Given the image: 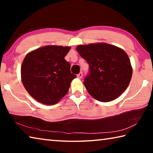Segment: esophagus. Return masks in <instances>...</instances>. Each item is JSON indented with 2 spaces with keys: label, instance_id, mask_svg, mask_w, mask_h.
<instances>
[{
  "label": "esophagus",
  "instance_id": "esophagus-1",
  "mask_svg": "<svg viewBox=\"0 0 153 153\" xmlns=\"http://www.w3.org/2000/svg\"><path fill=\"white\" fill-rule=\"evenodd\" d=\"M82 76H83L82 72H80V73L78 75H77V77H78V78H79V79H81L82 77Z\"/></svg>",
  "mask_w": 153,
  "mask_h": 153
}]
</instances>
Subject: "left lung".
<instances>
[{
    "label": "left lung",
    "instance_id": "obj_1",
    "mask_svg": "<svg viewBox=\"0 0 153 153\" xmlns=\"http://www.w3.org/2000/svg\"><path fill=\"white\" fill-rule=\"evenodd\" d=\"M76 49L89 65L84 84L93 98L109 102L124 92L132 76V67L125 51L107 43L78 45Z\"/></svg>",
    "mask_w": 153,
    "mask_h": 153
}]
</instances>
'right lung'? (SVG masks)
<instances>
[{
  "instance_id": "right-lung-1",
  "label": "right lung",
  "mask_w": 153,
  "mask_h": 153,
  "mask_svg": "<svg viewBox=\"0 0 153 153\" xmlns=\"http://www.w3.org/2000/svg\"><path fill=\"white\" fill-rule=\"evenodd\" d=\"M69 46H46L25 56L21 76L27 92L37 101L46 105L57 103L67 92L72 79L70 63L65 56Z\"/></svg>"
}]
</instances>
